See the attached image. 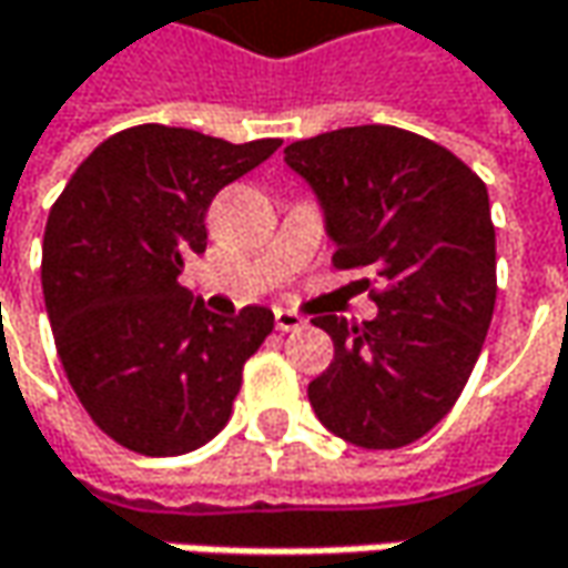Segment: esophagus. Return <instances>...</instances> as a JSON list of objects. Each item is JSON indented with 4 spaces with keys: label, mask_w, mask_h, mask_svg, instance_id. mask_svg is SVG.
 <instances>
[{
    "label": "esophagus",
    "mask_w": 568,
    "mask_h": 568,
    "mask_svg": "<svg viewBox=\"0 0 568 568\" xmlns=\"http://www.w3.org/2000/svg\"><path fill=\"white\" fill-rule=\"evenodd\" d=\"M276 328L280 332H298V328H305V318L288 312V308H276Z\"/></svg>",
    "instance_id": "obj_1"
}]
</instances>
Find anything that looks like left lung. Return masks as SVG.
<instances>
[{"instance_id":"8db88e82","label":"left lung","mask_w":568,"mask_h":568,"mask_svg":"<svg viewBox=\"0 0 568 568\" xmlns=\"http://www.w3.org/2000/svg\"><path fill=\"white\" fill-rule=\"evenodd\" d=\"M318 194L337 270L377 318L318 315L332 367L308 384L322 426L361 448H403L455 406L490 328L497 253L488 187L458 155L396 126H347L285 149Z\"/></svg>"}]
</instances>
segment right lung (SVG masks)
Instances as JSON below:
<instances>
[{"instance_id": "1", "label": "right lung", "mask_w": 568, "mask_h": 568, "mask_svg": "<svg viewBox=\"0 0 568 568\" xmlns=\"http://www.w3.org/2000/svg\"><path fill=\"white\" fill-rule=\"evenodd\" d=\"M280 145L145 123L100 142L54 201L41 288L58 357L90 419L123 448L184 455L227 426L273 312L214 315L179 276L207 250L214 194Z\"/></svg>"}]
</instances>
